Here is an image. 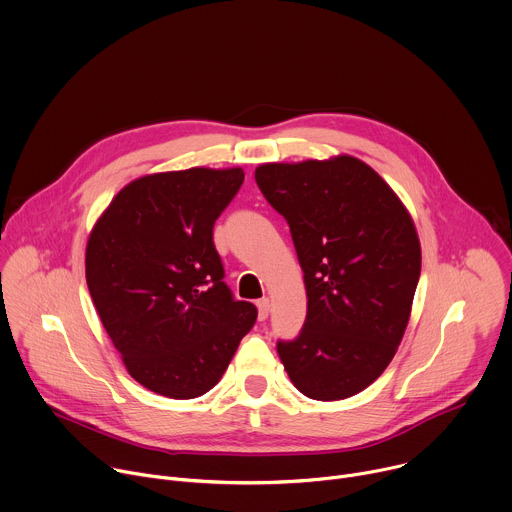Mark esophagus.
I'll list each match as a JSON object with an SVG mask.
<instances>
[{"instance_id":"obj_1","label":"esophagus","mask_w":512,"mask_h":512,"mask_svg":"<svg viewBox=\"0 0 512 512\" xmlns=\"http://www.w3.org/2000/svg\"><path fill=\"white\" fill-rule=\"evenodd\" d=\"M269 307H271V305H269V299H267V297H263V299H259V301H257V309H259V319H261V321H265V319H267V315H269Z\"/></svg>"}]
</instances>
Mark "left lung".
Wrapping results in <instances>:
<instances>
[{"mask_svg": "<svg viewBox=\"0 0 512 512\" xmlns=\"http://www.w3.org/2000/svg\"><path fill=\"white\" fill-rule=\"evenodd\" d=\"M255 181L287 221L307 291V317L277 354L311 400H344L382 376L402 342L420 279L414 223L354 156L261 164Z\"/></svg>", "mask_w": 512, "mask_h": 512, "instance_id": "8db88e82", "label": "left lung"}]
</instances>
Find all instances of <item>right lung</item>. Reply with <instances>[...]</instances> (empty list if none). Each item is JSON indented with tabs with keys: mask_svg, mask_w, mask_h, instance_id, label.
I'll use <instances>...</instances> for the list:
<instances>
[{
	"mask_svg": "<svg viewBox=\"0 0 512 512\" xmlns=\"http://www.w3.org/2000/svg\"><path fill=\"white\" fill-rule=\"evenodd\" d=\"M241 168H189L124 187L90 233L86 283L128 374L175 400L225 374L257 307L223 281L213 227L243 185Z\"/></svg>",
	"mask_w": 512,
	"mask_h": 512,
	"instance_id": "add662e5",
	"label": "right lung"
}]
</instances>
